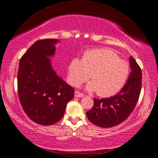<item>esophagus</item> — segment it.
<instances>
[{
	"label": "esophagus",
	"instance_id": "34e87169",
	"mask_svg": "<svg viewBox=\"0 0 158 158\" xmlns=\"http://www.w3.org/2000/svg\"><path fill=\"white\" fill-rule=\"evenodd\" d=\"M75 96L77 97V98H82V97L84 96V94L76 90V91H75Z\"/></svg>",
	"mask_w": 158,
	"mask_h": 158
}]
</instances>
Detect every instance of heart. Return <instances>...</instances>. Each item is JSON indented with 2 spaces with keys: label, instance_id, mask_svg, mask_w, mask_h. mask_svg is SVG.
Segmentation results:
<instances>
[{
  "label": "heart",
  "instance_id": "heart-1",
  "mask_svg": "<svg viewBox=\"0 0 158 158\" xmlns=\"http://www.w3.org/2000/svg\"><path fill=\"white\" fill-rule=\"evenodd\" d=\"M90 74H89V73ZM130 67L125 60L109 49H92L84 52L82 60L73 58L68 66V82L77 86L89 78L87 89L97 91L101 97L117 94L128 79Z\"/></svg>",
  "mask_w": 158,
  "mask_h": 158
}]
</instances>
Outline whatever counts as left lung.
Returning a JSON list of instances; mask_svg holds the SVG:
<instances>
[{"instance_id":"1","label":"left lung","mask_w":158,"mask_h":158,"mask_svg":"<svg viewBox=\"0 0 158 158\" xmlns=\"http://www.w3.org/2000/svg\"><path fill=\"white\" fill-rule=\"evenodd\" d=\"M131 72L128 81L118 93L106 98H94V105L86 111L92 124L102 128H111L126 120L139 98L142 73L135 59L130 57Z\"/></svg>"}]
</instances>
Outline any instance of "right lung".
Listing matches in <instances>:
<instances>
[{"mask_svg":"<svg viewBox=\"0 0 158 158\" xmlns=\"http://www.w3.org/2000/svg\"><path fill=\"white\" fill-rule=\"evenodd\" d=\"M56 39L36 41L22 56L17 73V90L27 115L41 125L58 122L67 103L74 98V89L59 77L48 56L55 54Z\"/></svg>","mask_w":158,"mask_h":158,"instance_id":"1","label":"right lung"}]
</instances>
